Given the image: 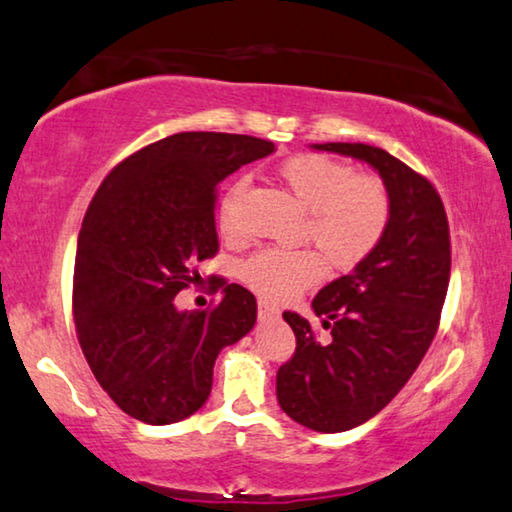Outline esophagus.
<instances>
[{
	"label": "esophagus",
	"mask_w": 512,
	"mask_h": 512,
	"mask_svg": "<svg viewBox=\"0 0 512 512\" xmlns=\"http://www.w3.org/2000/svg\"><path fill=\"white\" fill-rule=\"evenodd\" d=\"M258 318L261 320H272V318H279V311L274 309V306L270 302L261 300L258 302Z\"/></svg>",
	"instance_id": "obj_1"
}]
</instances>
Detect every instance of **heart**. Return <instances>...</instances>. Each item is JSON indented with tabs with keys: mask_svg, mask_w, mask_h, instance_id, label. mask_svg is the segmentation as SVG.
Here are the masks:
<instances>
[{
	"mask_svg": "<svg viewBox=\"0 0 512 512\" xmlns=\"http://www.w3.org/2000/svg\"><path fill=\"white\" fill-rule=\"evenodd\" d=\"M279 178L306 208L302 238L336 267H355L380 245L391 222V192L375 174H355L345 162L302 153L279 164ZM245 183H235L219 203L217 222L226 238L235 235V206ZM325 272L318 251L261 249L242 265V279L267 300H286L316 283Z\"/></svg>",
	"mask_w": 512,
	"mask_h": 512,
	"instance_id": "obj_1",
	"label": "heart"
}]
</instances>
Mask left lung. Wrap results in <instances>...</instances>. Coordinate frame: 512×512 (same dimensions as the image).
<instances>
[{"mask_svg":"<svg viewBox=\"0 0 512 512\" xmlns=\"http://www.w3.org/2000/svg\"><path fill=\"white\" fill-rule=\"evenodd\" d=\"M313 148L371 164L391 192L380 245L313 297L329 343L300 313H283L297 348L277 373L281 410L311 430L343 432L384 410L428 352L451 277V235L435 187L398 157L341 141Z\"/></svg>","mask_w":512,"mask_h":512,"instance_id":"obj_1","label":"left lung"}]
</instances>
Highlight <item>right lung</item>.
I'll list each match as a JSON object with an SVG mask.
<instances>
[{
  "mask_svg": "<svg viewBox=\"0 0 512 512\" xmlns=\"http://www.w3.org/2000/svg\"><path fill=\"white\" fill-rule=\"evenodd\" d=\"M274 151L272 141L178 132L112 169L77 238L73 316L82 352L109 398L132 419L169 426L212 389L219 350L256 322V297L238 283L206 311L174 297L217 254V183Z\"/></svg>",
  "mask_w": 512,
  "mask_h": 512,
  "instance_id": "add662e5",
  "label": "right lung"
}]
</instances>
